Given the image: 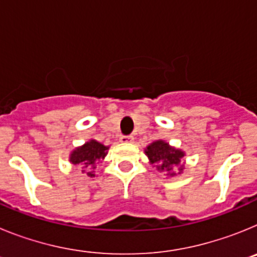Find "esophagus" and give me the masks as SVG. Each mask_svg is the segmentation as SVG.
<instances>
[{
  "label": "esophagus",
  "instance_id": "esophagus-1",
  "mask_svg": "<svg viewBox=\"0 0 257 257\" xmlns=\"http://www.w3.org/2000/svg\"><path fill=\"white\" fill-rule=\"evenodd\" d=\"M119 142L121 143H133L134 138L133 136H121V138H119Z\"/></svg>",
  "mask_w": 257,
  "mask_h": 257
}]
</instances>
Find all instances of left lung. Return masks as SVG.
<instances>
[{
    "label": "left lung",
    "mask_w": 257,
    "mask_h": 257,
    "mask_svg": "<svg viewBox=\"0 0 257 257\" xmlns=\"http://www.w3.org/2000/svg\"><path fill=\"white\" fill-rule=\"evenodd\" d=\"M144 152L152 167L157 171L165 172L169 178L183 174L185 169V162L181 163V160L185 157V152L175 148L165 140H156L149 144Z\"/></svg>",
    "instance_id": "obj_1"
}]
</instances>
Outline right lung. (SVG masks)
I'll list each match as a JSON object with an SVG mask.
<instances>
[{
    "instance_id": "right-lung-1",
    "label": "right lung",
    "mask_w": 257,
    "mask_h": 257,
    "mask_svg": "<svg viewBox=\"0 0 257 257\" xmlns=\"http://www.w3.org/2000/svg\"><path fill=\"white\" fill-rule=\"evenodd\" d=\"M108 151L109 147L91 139L70 152L69 162L73 166H81L82 172H86L88 178H95L96 163L101 162L105 158Z\"/></svg>"
}]
</instances>
